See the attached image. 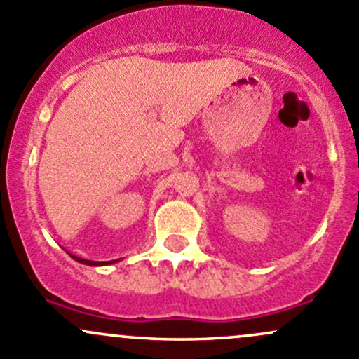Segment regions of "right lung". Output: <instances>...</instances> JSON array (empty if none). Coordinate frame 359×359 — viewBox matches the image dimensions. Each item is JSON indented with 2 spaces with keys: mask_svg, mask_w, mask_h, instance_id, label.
Returning <instances> with one entry per match:
<instances>
[{
  "mask_svg": "<svg viewBox=\"0 0 359 359\" xmlns=\"http://www.w3.org/2000/svg\"><path fill=\"white\" fill-rule=\"evenodd\" d=\"M72 256V255H70ZM72 258L75 259V262H79V263H84V265H93V266H97V265H107V263L104 262H90V259H84V258H77V256H72ZM116 259H113V262H110V263H115Z\"/></svg>",
  "mask_w": 359,
  "mask_h": 359,
  "instance_id": "obj_1",
  "label": "right lung"
}]
</instances>
